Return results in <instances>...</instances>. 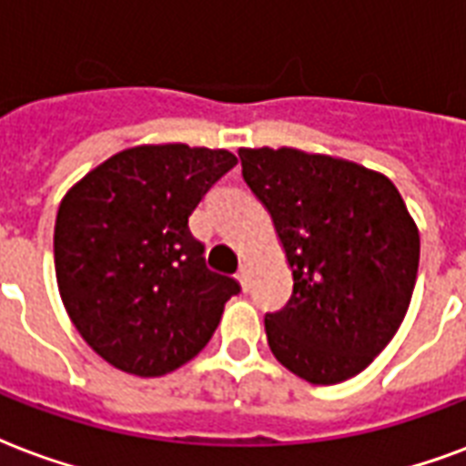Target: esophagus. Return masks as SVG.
Segmentation results:
<instances>
[{"instance_id":"obj_1","label":"esophagus","mask_w":466,"mask_h":466,"mask_svg":"<svg viewBox=\"0 0 466 466\" xmlns=\"http://www.w3.org/2000/svg\"><path fill=\"white\" fill-rule=\"evenodd\" d=\"M237 279H239L241 289L247 290L248 289V266L247 264L239 266V273H237Z\"/></svg>"}]
</instances>
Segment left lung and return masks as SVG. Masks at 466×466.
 <instances>
[{
    "instance_id": "obj_1",
    "label": "left lung",
    "mask_w": 466,
    "mask_h": 466,
    "mask_svg": "<svg viewBox=\"0 0 466 466\" xmlns=\"http://www.w3.org/2000/svg\"><path fill=\"white\" fill-rule=\"evenodd\" d=\"M241 176L268 209L293 296L264 319L273 357L305 381H347L406 318L420 234L396 186L360 163L298 148H239Z\"/></svg>"
}]
</instances>
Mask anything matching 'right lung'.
Returning a JSON list of instances; mask_svg holds the SVG:
<instances>
[{"label": "right lung", "instance_id": "obj_1", "mask_svg": "<svg viewBox=\"0 0 466 466\" xmlns=\"http://www.w3.org/2000/svg\"><path fill=\"white\" fill-rule=\"evenodd\" d=\"M234 166L237 156L225 148L134 147L66 193L53 234L58 290L106 364L163 376L218 329L239 283L205 266L187 218Z\"/></svg>", "mask_w": 466, "mask_h": 466}]
</instances>
